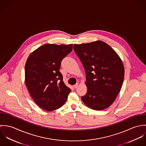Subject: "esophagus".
<instances>
[{
    "label": "esophagus",
    "instance_id": "34e87169",
    "mask_svg": "<svg viewBox=\"0 0 146 146\" xmlns=\"http://www.w3.org/2000/svg\"><path fill=\"white\" fill-rule=\"evenodd\" d=\"M78 86H79V83H76L74 85V87L75 88H76Z\"/></svg>",
    "mask_w": 146,
    "mask_h": 146
}]
</instances>
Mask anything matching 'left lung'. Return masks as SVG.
<instances>
[{
    "mask_svg": "<svg viewBox=\"0 0 146 146\" xmlns=\"http://www.w3.org/2000/svg\"><path fill=\"white\" fill-rule=\"evenodd\" d=\"M74 50L86 73L87 92L82 100L95 110L110 107L120 93L124 78L120 57L109 45L100 40L75 44Z\"/></svg>",
    "mask_w": 146,
    "mask_h": 146,
    "instance_id": "obj_1",
    "label": "left lung"
}]
</instances>
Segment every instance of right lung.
I'll return each mask as SVG.
<instances>
[{
    "mask_svg": "<svg viewBox=\"0 0 146 146\" xmlns=\"http://www.w3.org/2000/svg\"><path fill=\"white\" fill-rule=\"evenodd\" d=\"M72 44H45L33 51L25 64V84L42 109L51 111L62 107L71 90L63 82L61 61L72 50Z\"/></svg>",
    "mask_w": 146,
    "mask_h": 146,
    "instance_id": "1",
    "label": "right lung"
}]
</instances>
